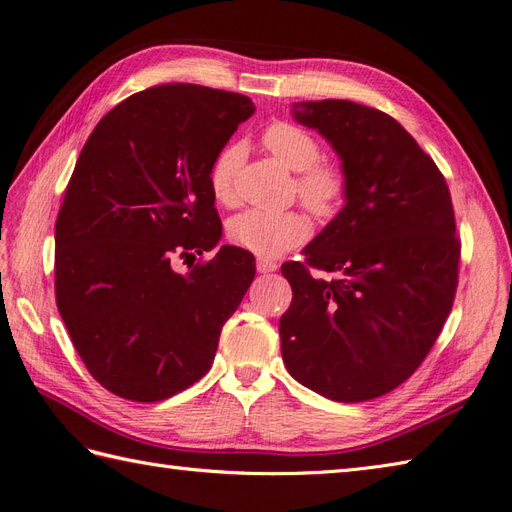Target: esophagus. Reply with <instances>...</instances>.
I'll return each instance as SVG.
<instances>
[{"mask_svg":"<svg viewBox=\"0 0 512 512\" xmlns=\"http://www.w3.org/2000/svg\"><path fill=\"white\" fill-rule=\"evenodd\" d=\"M256 269H258L260 273H271V271H275V269H277V262L260 256V258H256Z\"/></svg>","mask_w":512,"mask_h":512,"instance_id":"esophagus-1","label":"esophagus"}]
</instances>
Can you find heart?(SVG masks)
I'll use <instances>...</instances> for the list:
<instances>
[{
	"label": "heart",
	"instance_id": "b5f03b06",
	"mask_svg": "<svg viewBox=\"0 0 512 512\" xmlns=\"http://www.w3.org/2000/svg\"><path fill=\"white\" fill-rule=\"evenodd\" d=\"M260 143L273 160L292 170L294 196L312 211L318 220H331L344 207L348 196V175L339 162L322 158L318 138L290 121H273L262 130ZM243 160L239 143H230L213 158L207 181L209 192L218 205L237 203V173ZM312 235V220L301 209L260 211L250 209L228 222L230 241L260 256H280L305 243Z\"/></svg>",
	"mask_w": 512,
	"mask_h": 512
}]
</instances>
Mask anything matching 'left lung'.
<instances>
[{
    "label": "left lung",
    "instance_id": "obj_1",
    "mask_svg": "<svg viewBox=\"0 0 512 512\" xmlns=\"http://www.w3.org/2000/svg\"><path fill=\"white\" fill-rule=\"evenodd\" d=\"M292 113L339 153L348 196L305 260L282 265L292 288L282 356L307 389L367 401L414 374L451 314L461 256L451 192L436 162L378 108L320 100Z\"/></svg>",
    "mask_w": 512,
    "mask_h": 512
}]
</instances>
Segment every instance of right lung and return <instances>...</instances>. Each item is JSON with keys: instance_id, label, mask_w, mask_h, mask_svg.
Listing matches in <instances>:
<instances>
[{"instance_id": "1", "label": "right lung", "mask_w": 512, "mask_h": 512, "mask_svg": "<svg viewBox=\"0 0 512 512\" xmlns=\"http://www.w3.org/2000/svg\"><path fill=\"white\" fill-rule=\"evenodd\" d=\"M254 113L247 96L168 83L119 102L76 160L55 222V301L85 367L106 391L162 401L211 369L224 322L256 265L222 245L213 158Z\"/></svg>"}]
</instances>
